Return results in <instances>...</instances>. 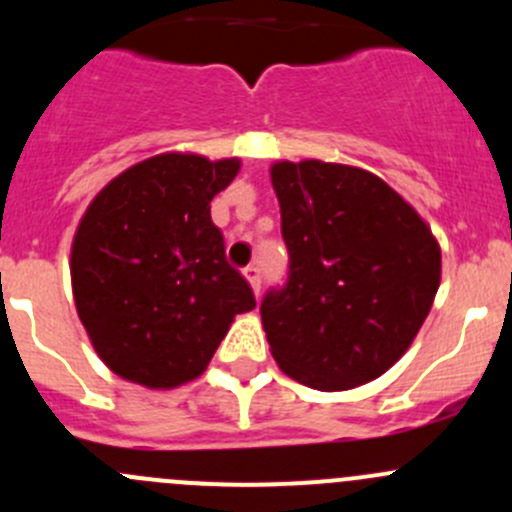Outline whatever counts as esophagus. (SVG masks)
Instances as JSON below:
<instances>
[{"label":"esophagus","instance_id":"obj_1","mask_svg":"<svg viewBox=\"0 0 512 512\" xmlns=\"http://www.w3.org/2000/svg\"><path fill=\"white\" fill-rule=\"evenodd\" d=\"M242 275H245V280L250 282L252 292L260 294V270H257L255 265H250V267H245V272H242Z\"/></svg>","mask_w":512,"mask_h":512}]
</instances>
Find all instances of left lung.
I'll list each match as a JSON object with an SVG mask.
<instances>
[{"label":"left lung","instance_id":"obj_1","mask_svg":"<svg viewBox=\"0 0 512 512\" xmlns=\"http://www.w3.org/2000/svg\"><path fill=\"white\" fill-rule=\"evenodd\" d=\"M289 280L262 299L277 366L299 384L347 391L391 369L431 312L441 247L389 183L364 168L277 160Z\"/></svg>","mask_w":512,"mask_h":512}]
</instances>
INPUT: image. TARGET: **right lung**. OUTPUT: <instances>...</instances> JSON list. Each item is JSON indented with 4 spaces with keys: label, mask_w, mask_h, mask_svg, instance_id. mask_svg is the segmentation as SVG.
I'll return each mask as SVG.
<instances>
[{
    "label": "right lung",
    "mask_w": 512,
    "mask_h": 512,
    "mask_svg": "<svg viewBox=\"0 0 512 512\" xmlns=\"http://www.w3.org/2000/svg\"><path fill=\"white\" fill-rule=\"evenodd\" d=\"M240 158L160 153L103 185L71 242L76 312L103 364L131 384L175 389L208 369L237 314L255 309L225 260L210 200Z\"/></svg>",
    "instance_id": "1"
}]
</instances>
